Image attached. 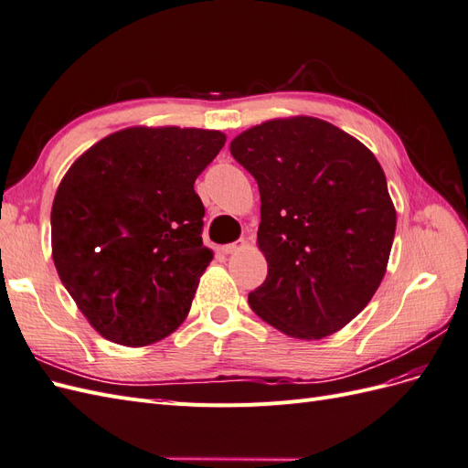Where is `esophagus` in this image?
<instances>
[{
  "instance_id": "34e87169",
  "label": "esophagus",
  "mask_w": 468,
  "mask_h": 468,
  "mask_svg": "<svg viewBox=\"0 0 468 468\" xmlns=\"http://www.w3.org/2000/svg\"><path fill=\"white\" fill-rule=\"evenodd\" d=\"M246 248V242L244 239H238V242H234V244H229V246H222L220 248V251L222 253H226V256H229V253H236V251H242Z\"/></svg>"
}]
</instances>
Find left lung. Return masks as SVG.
I'll list each match as a JSON object with an SVG mask.
<instances>
[{"label":"left lung","mask_w":468,"mask_h":468,"mask_svg":"<svg viewBox=\"0 0 468 468\" xmlns=\"http://www.w3.org/2000/svg\"><path fill=\"white\" fill-rule=\"evenodd\" d=\"M230 154L256 177L258 248L267 261L253 313L296 339H322L369 304L396 230L375 154L316 117L271 119L238 134Z\"/></svg>","instance_id":"obj_1"}]
</instances>
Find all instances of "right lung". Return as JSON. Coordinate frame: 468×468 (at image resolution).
I'll use <instances>...</instances> for the list:
<instances>
[{
    "mask_svg": "<svg viewBox=\"0 0 468 468\" xmlns=\"http://www.w3.org/2000/svg\"><path fill=\"white\" fill-rule=\"evenodd\" d=\"M226 134L129 126L69 165L52 203V260L91 328L143 347L187 318L212 261L193 183Z\"/></svg>",
    "mask_w": 468,
    "mask_h": 468,
    "instance_id": "obj_1",
    "label": "right lung"
}]
</instances>
